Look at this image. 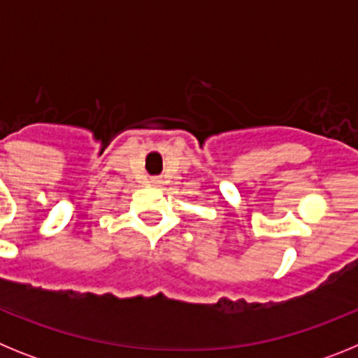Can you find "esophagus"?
<instances>
[{"mask_svg": "<svg viewBox=\"0 0 358 358\" xmlns=\"http://www.w3.org/2000/svg\"><path fill=\"white\" fill-rule=\"evenodd\" d=\"M152 185H159V179H152Z\"/></svg>", "mask_w": 358, "mask_h": 358, "instance_id": "1", "label": "esophagus"}]
</instances>
